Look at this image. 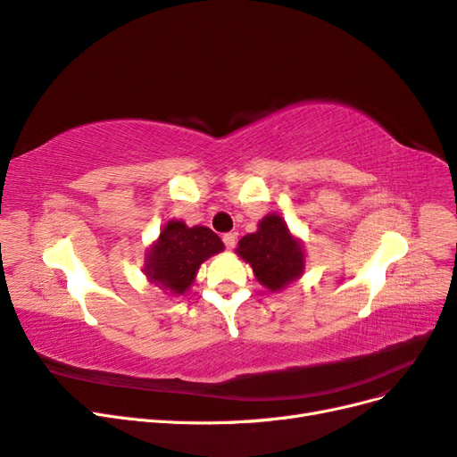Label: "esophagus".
I'll use <instances>...</instances> for the list:
<instances>
[{
    "mask_svg": "<svg viewBox=\"0 0 457 457\" xmlns=\"http://www.w3.org/2000/svg\"><path fill=\"white\" fill-rule=\"evenodd\" d=\"M223 242H225V245L228 247V250H232V247L237 245V234H234V232L223 234Z\"/></svg>",
    "mask_w": 457,
    "mask_h": 457,
    "instance_id": "34e87169",
    "label": "esophagus"
}]
</instances>
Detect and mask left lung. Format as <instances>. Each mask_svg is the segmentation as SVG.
I'll list each match as a JSON object with an SVG mask.
<instances>
[{
	"label": "left lung",
	"instance_id": "left-lung-1",
	"mask_svg": "<svg viewBox=\"0 0 457 457\" xmlns=\"http://www.w3.org/2000/svg\"><path fill=\"white\" fill-rule=\"evenodd\" d=\"M237 252L250 262L257 280L270 292L297 280L305 265L301 244L289 234L284 219L276 213L262 219L257 232L244 237Z\"/></svg>",
	"mask_w": 457,
	"mask_h": 457
}]
</instances>
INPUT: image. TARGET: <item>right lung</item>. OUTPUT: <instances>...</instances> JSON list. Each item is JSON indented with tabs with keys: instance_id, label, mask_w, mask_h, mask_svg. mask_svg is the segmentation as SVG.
<instances>
[{
	"instance_id": "1",
	"label": "right lung",
	"mask_w": 457,
	"mask_h": 457,
	"mask_svg": "<svg viewBox=\"0 0 457 457\" xmlns=\"http://www.w3.org/2000/svg\"><path fill=\"white\" fill-rule=\"evenodd\" d=\"M223 247L212 228H188L183 220H168L146 257L148 280L171 294H185L202 262L223 252Z\"/></svg>"
}]
</instances>
